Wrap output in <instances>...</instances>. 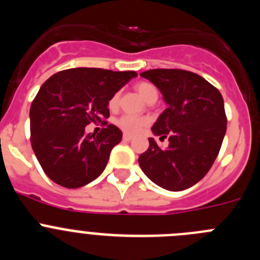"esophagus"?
<instances>
[{
    "mask_svg": "<svg viewBox=\"0 0 260 260\" xmlns=\"http://www.w3.org/2000/svg\"><path fill=\"white\" fill-rule=\"evenodd\" d=\"M123 141L125 142H130V141H133V137L132 135H128V134H123Z\"/></svg>",
    "mask_w": 260,
    "mask_h": 260,
    "instance_id": "34e87169",
    "label": "esophagus"
}]
</instances>
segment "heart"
<instances>
[{
	"label": "heart",
	"mask_w": 260,
	"mask_h": 260,
	"mask_svg": "<svg viewBox=\"0 0 260 260\" xmlns=\"http://www.w3.org/2000/svg\"><path fill=\"white\" fill-rule=\"evenodd\" d=\"M135 89H137V92L141 95L142 99L144 100H150L151 98H155L157 96V89L152 86V84L147 83V82H139V83L135 84ZM118 104V95H113L110 98L109 105L110 109H114ZM117 126H118L122 132H125L126 134L130 135H135L138 133H141L147 125H148V119L146 117H141V116H134V114H123V116L119 117L118 119L116 121Z\"/></svg>",
	"instance_id": "obj_1"
}]
</instances>
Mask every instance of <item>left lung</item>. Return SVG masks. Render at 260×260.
I'll list each match as a JSON object with an SVG mask.
<instances>
[{
    "mask_svg": "<svg viewBox=\"0 0 260 260\" xmlns=\"http://www.w3.org/2000/svg\"><path fill=\"white\" fill-rule=\"evenodd\" d=\"M162 93L167 109L152 126L168 148L153 138L139 156L148 178L169 191L189 189L203 178L221 148L226 132L224 100L220 91L201 75L180 69H153L142 73Z\"/></svg>",
    "mask_w": 260,
    "mask_h": 260,
    "instance_id": "1",
    "label": "left lung"
}]
</instances>
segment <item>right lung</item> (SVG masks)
Listing matches in <instances>:
<instances>
[{"label": "right lung", "mask_w": 260, "mask_h": 260, "mask_svg": "<svg viewBox=\"0 0 260 260\" xmlns=\"http://www.w3.org/2000/svg\"><path fill=\"white\" fill-rule=\"evenodd\" d=\"M134 77L135 71L75 68L45 80L29 109L31 146L53 182L77 189L104 172L122 132L107 121L99 135L84 127L109 117L110 98Z\"/></svg>", "instance_id": "right-lung-1"}]
</instances>
